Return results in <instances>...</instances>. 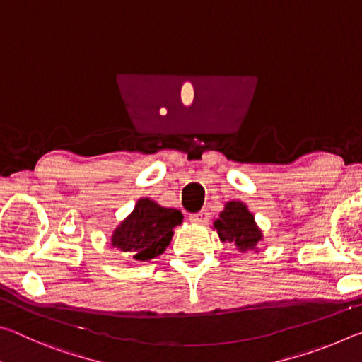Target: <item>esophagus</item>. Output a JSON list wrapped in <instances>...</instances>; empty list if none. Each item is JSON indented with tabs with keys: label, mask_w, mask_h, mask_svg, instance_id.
I'll return each instance as SVG.
<instances>
[{
	"label": "esophagus",
	"mask_w": 362,
	"mask_h": 362,
	"mask_svg": "<svg viewBox=\"0 0 362 362\" xmlns=\"http://www.w3.org/2000/svg\"><path fill=\"white\" fill-rule=\"evenodd\" d=\"M209 212L207 211H199V212H196V214H192V216H189V222H193V223H207L209 222Z\"/></svg>",
	"instance_id": "esophagus-1"
}]
</instances>
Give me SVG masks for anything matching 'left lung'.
<instances>
[{
	"mask_svg": "<svg viewBox=\"0 0 362 362\" xmlns=\"http://www.w3.org/2000/svg\"><path fill=\"white\" fill-rule=\"evenodd\" d=\"M214 230L225 243L235 244L240 252L257 250L263 235L255 223L254 214L241 201H228L218 218L214 220Z\"/></svg>",
	"mask_w": 362,
	"mask_h": 362,
	"instance_id": "1",
	"label": "left lung"
}]
</instances>
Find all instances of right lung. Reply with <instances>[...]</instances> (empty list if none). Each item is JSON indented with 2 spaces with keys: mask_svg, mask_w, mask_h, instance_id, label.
<instances>
[{
  "mask_svg": "<svg viewBox=\"0 0 362 362\" xmlns=\"http://www.w3.org/2000/svg\"><path fill=\"white\" fill-rule=\"evenodd\" d=\"M182 220L180 211L159 206L150 198H140L134 211L115 228L112 246L129 252L139 262L151 260L166 250L174 226L180 225Z\"/></svg>",
  "mask_w": 362,
  "mask_h": 362,
  "instance_id": "add662e5",
  "label": "right lung"
}]
</instances>
